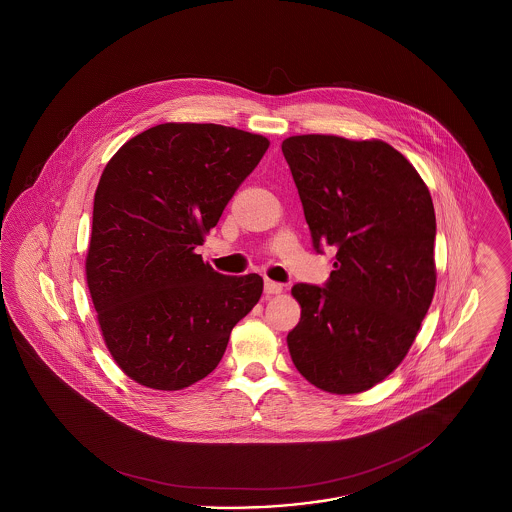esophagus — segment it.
I'll list each match as a JSON object with an SVG mask.
<instances>
[{
	"label": "esophagus",
	"instance_id": "obj_1",
	"mask_svg": "<svg viewBox=\"0 0 512 512\" xmlns=\"http://www.w3.org/2000/svg\"><path fill=\"white\" fill-rule=\"evenodd\" d=\"M281 291H283L281 283L270 281V279H264V293H266V295H279Z\"/></svg>",
	"mask_w": 512,
	"mask_h": 512
}]
</instances>
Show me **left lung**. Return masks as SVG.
Masks as SVG:
<instances>
[{
  "mask_svg": "<svg viewBox=\"0 0 512 512\" xmlns=\"http://www.w3.org/2000/svg\"><path fill=\"white\" fill-rule=\"evenodd\" d=\"M293 172L313 248H336L325 287L296 283L287 345L311 385L357 394L381 383L417 338L435 291V212L415 167L383 140L296 135Z\"/></svg>",
  "mask_w": 512,
  "mask_h": 512,
  "instance_id": "left-lung-1",
  "label": "left lung"
}]
</instances>
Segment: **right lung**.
I'll return each instance as SVG.
<instances>
[{"mask_svg":"<svg viewBox=\"0 0 512 512\" xmlns=\"http://www.w3.org/2000/svg\"><path fill=\"white\" fill-rule=\"evenodd\" d=\"M270 140L217 124H161L112 155L93 199L86 281L105 345L142 387L182 390L216 370L259 274L195 253Z\"/></svg>","mask_w":512,"mask_h":512,"instance_id":"1","label":"right lung"}]
</instances>
